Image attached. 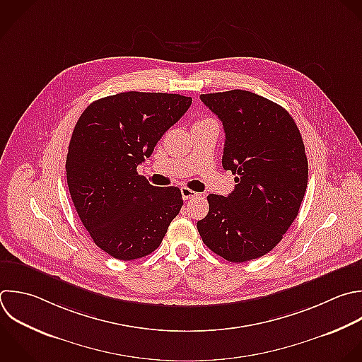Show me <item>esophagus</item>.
Instances as JSON below:
<instances>
[{"label":"esophagus","instance_id":"esophagus-1","mask_svg":"<svg viewBox=\"0 0 362 362\" xmlns=\"http://www.w3.org/2000/svg\"><path fill=\"white\" fill-rule=\"evenodd\" d=\"M181 195H182V198L187 201V199H191V198H195V197H198V192L192 191L191 188L182 187V188H181Z\"/></svg>","mask_w":362,"mask_h":362}]
</instances>
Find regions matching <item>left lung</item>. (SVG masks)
Masks as SVG:
<instances>
[{"label":"left lung","instance_id":"1","mask_svg":"<svg viewBox=\"0 0 362 362\" xmlns=\"http://www.w3.org/2000/svg\"><path fill=\"white\" fill-rule=\"evenodd\" d=\"M222 122V167L235 174L228 195H208V215L197 222L204 243L228 262L269 253L296 216L308 178L301 134L286 109L247 90L199 96Z\"/></svg>","mask_w":362,"mask_h":362}]
</instances>
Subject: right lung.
I'll return each mask as SVG.
<instances>
[{
    "instance_id": "1",
    "label": "right lung",
    "mask_w": 362,
    "mask_h": 362,
    "mask_svg": "<svg viewBox=\"0 0 362 362\" xmlns=\"http://www.w3.org/2000/svg\"><path fill=\"white\" fill-rule=\"evenodd\" d=\"M191 103L173 93H117L90 103L74 129L66 157L69 192L93 242L115 259L154 252L180 214V188L151 185L137 165Z\"/></svg>"
}]
</instances>
